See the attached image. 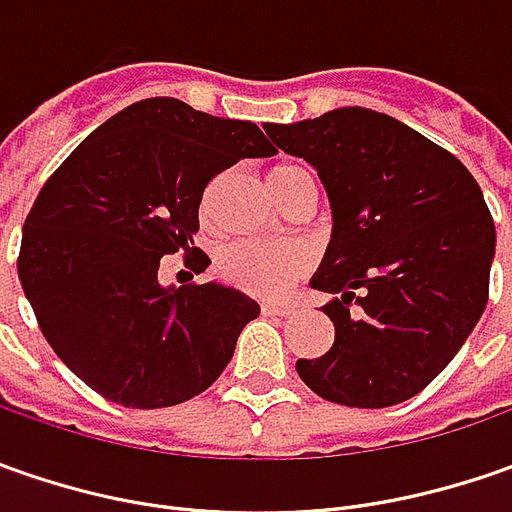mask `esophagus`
Instances as JSON below:
<instances>
[{"label": "esophagus", "mask_w": 512, "mask_h": 512, "mask_svg": "<svg viewBox=\"0 0 512 512\" xmlns=\"http://www.w3.org/2000/svg\"><path fill=\"white\" fill-rule=\"evenodd\" d=\"M293 307L290 305H276V302H265L262 305V316H287Z\"/></svg>", "instance_id": "34e87169"}]
</instances>
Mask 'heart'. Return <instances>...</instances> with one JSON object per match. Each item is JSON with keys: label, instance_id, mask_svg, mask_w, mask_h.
<instances>
[{"label": "heart", "instance_id": "obj_1", "mask_svg": "<svg viewBox=\"0 0 512 512\" xmlns=\"http://www.w3.org/2000/svg\"><path fill=\"white\" fill-rule=\"evenodd\" d=\"M313 179L310 170L299 165H276L267 173V185L273 196H282L293 185ZM310 267L305 245L299 242H262V239H242L227 245L219 259L216 270L227 285L236 290H245L250 296L262 299H276L296 279H302Z\"/></svg>", "mask_w": 512, "mask_h": 512}]
</instances>
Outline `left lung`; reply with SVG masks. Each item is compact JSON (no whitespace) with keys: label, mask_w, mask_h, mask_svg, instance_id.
I'll use <instances>...</instances> for the list:
<instances>
[{"label":"left lung","mask_w":512,"mask_h":512,"mask_svg":"<svg viewBox=\"0 0 512 512\" xmlns=\"http://www.w3.org/2000/svg\"><path fill=\"white\" fill-rule=\"evenodd\" d=\"M267 136L319 170L333 239L310 285L333 293L336 339L299 359L302 382L344 407L413 399L459 353L490 293L496 225L470 170L419 130L339 108Z\"/></svg>","instance_id":"1"}]
</instances>
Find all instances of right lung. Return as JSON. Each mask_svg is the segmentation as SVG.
Returning <instances> with one entry per match:
<instances>
[{
  "label": "right lung",
  "instance_id": "obj_1",
  "mask_svg": "<svg viewBox=\"0 0 512 512\" xmlns=\"http://www.w3.org/2000/svg\"><path fill=\"white\" fill-rule=\"evenodd\" d=\"M253 122L179 99H142L110 116L53 170L30 207L19 282L48 344L108 402L173 407L222 376L259 305L216 282L159 285L162 256L193 245L207 182L239 159L273 156Z\"/></svg>",
  "mask_w": 512,
  "mask_h": 512
}]
</instances>
